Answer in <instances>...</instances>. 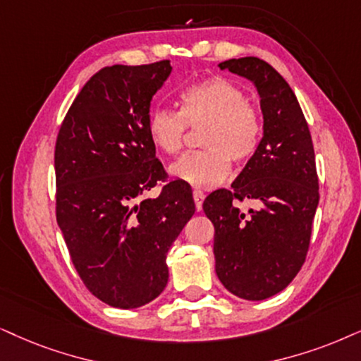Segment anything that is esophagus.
I'll list each match as a JSON object with an SVG mask.
<instances>
[{
	"instance_id": "obj_1",
	"label": "esophagus",
	"mask_w": 361,
	"mask_h": 361,
	"mask_svg": "<svg viewBox=\"0 0 361 361\" xmlns=\"http://www.w3.org/2000/svg\"><path fill=\"white\" fill-rule=\"evenodd\" d=\"M193 200H195V204H196V209H202V204H203V200H204V193L200 190H195L193 191Z\"/></svg>"
}]
</instances>
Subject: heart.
<instances>
[{"mask_svg":"<svg viewBox=\"0 0 361 361\" xmlns=\"http://www.w3.org/2000/svg\"><path fill=\"white\" fill-rule=\"evenodd\" d=\"M178 111L154 108L147 130L153 147L165 154L181 152L186 128H202L203 149L185 154L170 173L193 188L209 190L226 180L230 159L245 165L257 154L263 136V118L248 103V94L225 78H208L185 86L178 97Z\"/></svg>","mask_w":361,"mask_h":361,"instance_id":"1","label":"heart"}]
</instances>
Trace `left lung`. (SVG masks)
<instances>
[{
	"label": "left lung",
	"mask_w": 361,
	"mask_h": 361,
	"mask_svg": "<svg viewBox=\"0 0 361 361\" xmlns=\"http://www.w3.org/2000/svg\"><path fill=\"white\" fill-rule=\"evenodd\" d=\"M252 80L259 93L263 138L231 185L203 203L214 226V270L243 300L270 298L303 267L318 200V175L308 123L295 93L271 65L255 56L218 65ZM254 207L241 212L238 202Z\"/></svg>",
	"instance_id": "left-lung-1"
}]
</instances>
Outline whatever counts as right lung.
<instances>
[{
    "mask_svg": "<svg viewBox=\"0 0 361 361\" xmlns=\"http://www.w3.org/2000/svg\"><path fill=\"white\" fill-rule=\"evenodd\" d=\"M171 66H104L71 103L54 147L56 221L81 281L115 308H138L168 283L166 255L195 213L149 141L153 94ZM154 185L157 199H145Z\"/></svg>",
    "mask_w": 361,
    "mask_h": 361,
    "instance_id": "right-lung-1",
    "label": "right lung"
}]
</instances>
